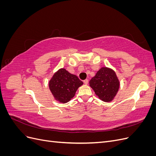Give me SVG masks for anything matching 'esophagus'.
I'll list each match as a JSON object with an SVG mask.
<instances>
[{
	"label": "esophagus",
	"mask_w": 156,
	"mask_h": 156,
	"mask_svg": "<svg viewBox=\"0 0 156 156\" xmlns=\"http://www.w3.org/2000/svg\"><path fill=\"white\" fill-rule=\"evenodd\" d=\"M83 83L85 84H88V79H85V80H84L83 81Z\"/></svg>",
	"instance_id": "1"
}]
</instances>
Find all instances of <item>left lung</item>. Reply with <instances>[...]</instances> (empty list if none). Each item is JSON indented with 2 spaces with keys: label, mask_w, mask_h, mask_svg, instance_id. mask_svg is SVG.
I'll return each instance as SVG.
<instances>
[{
  "label": "left lung",
  "mask_w": 156,
  "mask_h": 156,
  "mask_svg": "<svg viewBox=\"0 0 156 156\" xmlns=\"http://www.w3.org/2000/svg\"><path fill=\"white\" fill-rule=\"evenodd\" d=\"M90 86L100 100L109 102L116 96L119 89L120 83L114 71L103 67L91 79Z\"/></svg>",
  "instance_id": "8db88e82"
}]
</instances>
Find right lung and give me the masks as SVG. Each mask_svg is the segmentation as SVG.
I'll return each mask as SVG.
<instances>
[{
	"instance_id": "right-lung-1",
	"label": "right lung",
	"mask_w": 156,
	"mask_h": 156,
	"mask_svg": "<svg viewBox=\"0 0 156 156\" xmlns=\"http://www.w3.org/2000/svg\"><path fill=\"white\" fill-rule=\"evenodd\" d=\"M83 84L75 75L65 69H60L50 80L49 86L55 100L64 103L73 98L77 90Z\"/></svg>"
}]
</instances>
